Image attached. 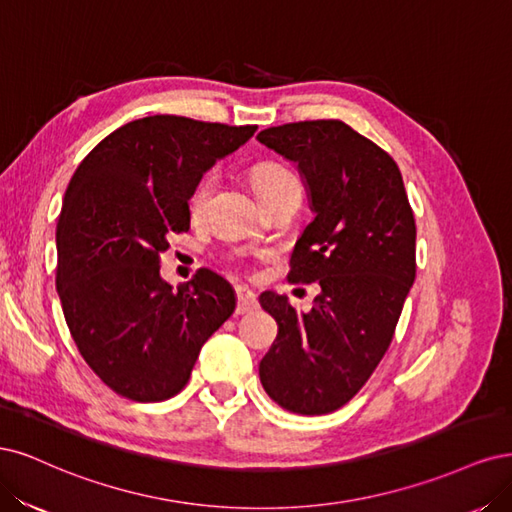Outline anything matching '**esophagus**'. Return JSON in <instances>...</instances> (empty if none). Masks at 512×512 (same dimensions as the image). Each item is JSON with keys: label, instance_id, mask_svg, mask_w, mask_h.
Returning <instances> with one entry per match:
<instances>
[{"label": "esophagus", "instance_id": "obj_1", "mask_svg": "<svg viewBox=\"0 0 512 512\" xmlns=\"http://www.w3.org/2000/svg\"><path fill=\"white\" fill-rule=\"evenodd\" d=\"M236 298H238V308H236L238 315H246V312H251V310L257 308V295L251 289L238 287Z\"/></svg>", "mask_w": 512, "mask_h": 512}]
</instances>
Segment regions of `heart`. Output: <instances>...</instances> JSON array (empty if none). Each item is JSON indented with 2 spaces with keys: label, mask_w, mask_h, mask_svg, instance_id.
<instances>
[{
  "label": "heart",
  "mask_w": 512,
  "mask_h": 512,
  "mask_svg": "<svg viewBox=\"0 0 512 512\" xmlns=\"http://www.w3.org/2000/svg\"><path fill=\"white\" fill-rule=\"evenodd\" d=\"M251 183L257 191V195L261 200H268V197L280 193V191H287L291 187H300L298 183V176H295L287 166L278 161H259L251 168ZM212 189V178L206 176L200 180V185H197L191 193V212H200L208 200Z\"/></svg>",
  "instance_id": "heart-1"
}]
</instances>
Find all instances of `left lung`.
I'll return each instance as SVG.
<instances>
[{"instance_id":"8db88e82","label":"left lung","mask_w":512,"mask_h":512,"mask_svg":"<svg viewBox=\"0 0 512 512\" xmlns=\"http://www.w3.org/2000/svg\"><path fill=\"white\" fill-rule=\"evenodd\" d=\"M257 140L298 163L315 219L295 242L287 278L321 287L304 315L285 295L261 293L278 336L259 378L285 410L327 415L366 385L389 349L415 283V217L395 161L342 121L278 125Z\"/></svg>"}]
</instances>
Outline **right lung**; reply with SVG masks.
I'll list each match as a JSON object with an SVG mask.
<instances>
[{
	"label": "right lung",
	"instance_id": "1",
	"mask_svg": "<svg viewBox=\"0 0 512 512\" xmlns=\"http://www.w3.org/2000/svg\"><path fill=\"white\" fill-rule=\"evenodd\" d=\"M255 125L155 114L112 131L76 168L57 223V293L82 359L114 393L161 402L183 389L204 342L232 317V285L197 270L159 276L168 238L189 229V197Z\"/></svg>",
	"mask_w": 512,
	"mask_h": 512
}]
</instances>
